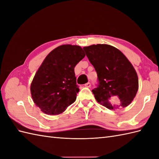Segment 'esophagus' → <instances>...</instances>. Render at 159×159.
Returning a JSON list of instances; mask_svg holds the SVG:
<instances>
[{
  "mask_svg": "<svg viewBox=\"0 0 159 159\" xmlns=\"http://www.w3.org/2000/svg\"><path fill=\"white\" fill-rule=\"evenodd\" d=\"M91 83H89H89H87L86 84H84V86H85L86 87H91Z\"/></svg>",
  "mask_w": 159,
  "mask_h": 159,
  "instance_id": "obj_1",
  "label": "esophagus"
}]
</instances>
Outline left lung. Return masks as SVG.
<instances>
[{"mask_svg":"<svg viewBox=\"0 0 159 159\" xmlns=\"http://www.w3.org/2000/svg\"><path fill=\"white\" fill-rule=\"evenodd\" d=\"M83 49L97 72L98 83L92 90L97 102L110 110L129 105L138 90V78L127 58L116 48L104 44Z\"/></svg>","mask_w":159,"mask_h":159,"instance_id":"obj_1","label":"left lung"}]
</instances>
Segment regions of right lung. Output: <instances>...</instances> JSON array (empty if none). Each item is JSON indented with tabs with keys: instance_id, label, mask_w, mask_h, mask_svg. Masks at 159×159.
Returning a JSON list of instances; mask_svg holds the SVG:
<instances>
[{
	"instance_id": "add662e5",
	"label": "right lung",
	"mask_w": 159,
	"mask_h": 159,
	"mask_svg": "<svg viewBox=\"0 0 159 159\" xmlns=\"http://www.w3.org/2000/svg\"><path fill=\"white\" fill-rule=\"evenodd\" d=\"M85 56L79 46L65 45L47 55L33 79V101L50 115L61 114L76 101L79 88L75 73L76 65Z\"/></svg>"
}]
</instances>
